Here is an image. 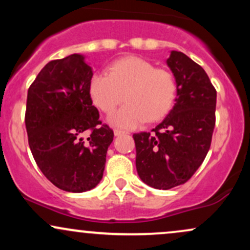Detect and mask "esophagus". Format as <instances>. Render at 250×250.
I'll list each match as a JSON object with an SVG mask.
<instances>
[{"label": "esophagus", "instance_id": "1", "mask_svg": "<svg viewBox=\"0 0 250 250\" xmlns=\"http://www.w3.org/2000/svg\"><path fill=\"white\" fill-rule=\"evenodd\" d=\"M114 134H115V136H120V135H125L128 133L125 130H120V129H114Z\"/></svg>", "mask_w": 250, "mask_h": 250}]
</instances>
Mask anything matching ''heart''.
<instances>
[{
  "mask_svg": "<svg viewBox=\"0 0 250 250\" xmlns=\"http://www.w3.org/2000/svg\"><path fill=\"white\" fill-rule=\"evenodd\" d=\"M175 91V80L168 70L136 56L113 62L108 74H94L89 83L93 102L105 114L113 113L125 97L127 103L110 117V122L127 129L162 119L173 105Z\"/></svg>",
  "mask_w": 250,
  "mask_h": 250,
  "instance_id": "1",
  "label": "heart"
}]
</instances>
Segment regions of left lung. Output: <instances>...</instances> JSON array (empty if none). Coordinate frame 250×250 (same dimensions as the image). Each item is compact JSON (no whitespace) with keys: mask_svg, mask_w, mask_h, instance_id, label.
<instances>
[{"mask_svg":"<svg viewBox=\"0 0 250 250\" xmlns=\"http://www.w3.org/2000/svg\"><path fill=\"white\" fill-rule=\"evenodd\" d=\"M167 64L176 81L174 107L150 133L133 135L140 179L163 190L186 183L202 165L216 108V90L201 65L176 50Z\"/></svg>","mask_w":250,"mask_h":250,"instance_id":"obj_1","label":"left lung"}]
</instances>
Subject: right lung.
I'll return each mask as SVG.
<instances>
[{"instance_id":"right-lung-1","label":"right lung","mask_w":250,"mask_h":250,"mask_svg":"<svg viewBox=\"0 0 250 250\" xmlns=\"http://www.w3.org/2000/svg\"><path fill=\"white\" fill-rule=\"evenodd\" d=\"M91 77L84 56L73 54L48 62L28 89L24 122L34 160L54 186L71 193L99 185L114 139L93 105Z\"/></svg>"}]
</instances>
